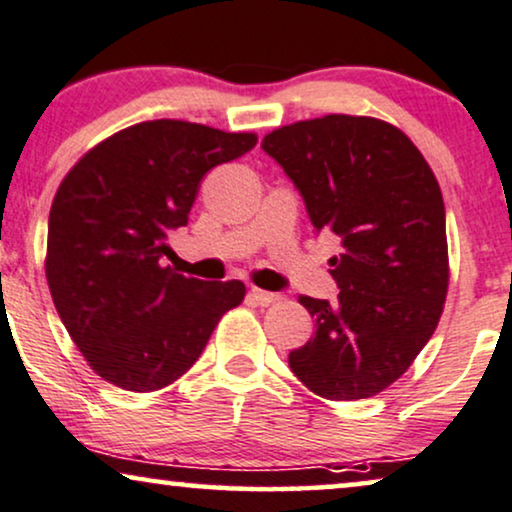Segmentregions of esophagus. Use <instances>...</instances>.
<instances>
[{"label": "esophagus", "mask_w": 512, "mask_h": 512, "mask_svg": "<svg viewBox=\"0 0 512 512\" xmlns=\"http://www.w3.org/2000/svg\"><path fill=\"white\" fill-rule=\"evenodd\" d=\"M248 298H250L255 305H262V307H264V305L276 303V300H279V295H276V293H267V291H260V288H250Z\"/></svg>", "instance_id": "obj_1"}]
</instances>
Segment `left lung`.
Wrapping results in <instances>:
<instances>
[{
    "label": "left lung",
    "mask_w": 512,
    "mask_h": 512,
    "mask_svg": "<svg viewBox=\"0 0 512 512\" xmlns=\"http://www.w3.org/2000/svg\"><path fill=\"white\" fill-rule=\"evenodd\" d=\"M262 150L303 197L315 233H334L336 303L300 295L315 336L291 350L317 396L360 400L412 365L448 291L446 209L415 145L391 123L329 114L276 128Z\"/></svg>",
    "instance_id": "1"
}]
</instances>
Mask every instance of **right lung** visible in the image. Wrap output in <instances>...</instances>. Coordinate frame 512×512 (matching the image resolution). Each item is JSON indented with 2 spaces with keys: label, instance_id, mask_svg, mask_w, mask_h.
Returning a JSON list of instances; mask_svg holds the SVG:
<instances>
[{
  "label": "right lung",
  "instance_id": "obj_1",
  "mask_svg": "<svg viewBox=\"0 0 512 512\" xmlns=\"http://www.w3.org/2000/svg\"><path fill=\"white\" fill-rule=\"evenodd\" d=\"M257 145L188 121H145L90 150L49 212L47 283L61 322L102 379L157 391L195 365L240 281L186 279L162 257L214 166Z\"/></svg>",
  "mask_w": 512,
  "mask_h": 512
}]
</instances>
